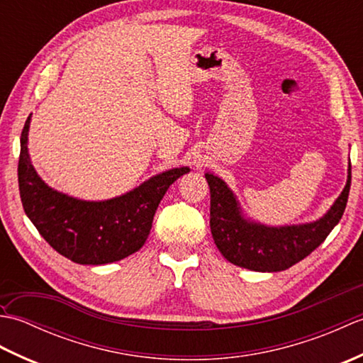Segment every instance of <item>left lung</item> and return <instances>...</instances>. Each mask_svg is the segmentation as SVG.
<instances>
[{
    "instance_id": "1",
    "label": "left lung",
    "mask_w": 363,
    "mask_h": 363,
    "mask_svg": "<svg viewBox=\"0 0 363 363\" xmlns=\"http://www.w3.org/2000/svg\"><path fill=\"white\" fill-rule=\"evenodd\" d=\"M211 187V230L217 248L230 264L252 272H284L309 256L325 242L345 212L351 187L348 179L342 194L318 220L285 226H268L245 215L237 195L221 177L207 172Z\"/></svg>"
}]
</instances>
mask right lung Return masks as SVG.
<instances>
[{
	"label": "right lung",
	"instance_id": "obj_1",
	"mask_svg": "<svg viewBox=\"0 0 363 363\" xmlns=\"http://www.w3.org/2000/svg\"><path fill=\"white\" fill-rule=\"evenodd\" d=\"M29 115L20 138L18 187L28 218L54 250L81 265H106L145 245L160 199L189 167L162 172L120 196L87 201L50 187L30 164Z\"/></svg>",
	"mask_w": 363,
	"mask_h": 363
}]
</instances>
